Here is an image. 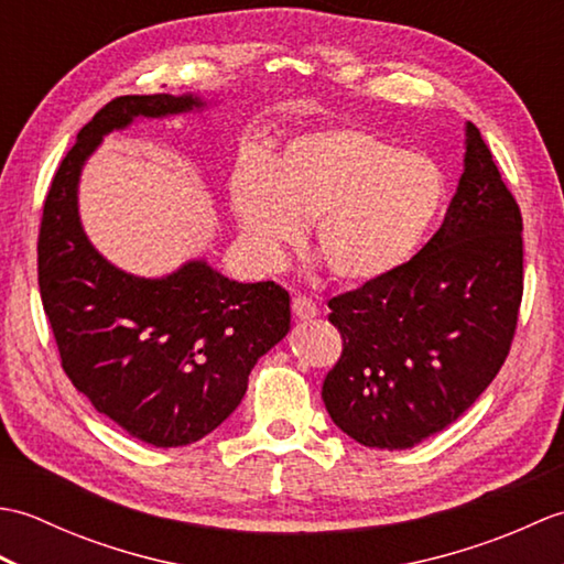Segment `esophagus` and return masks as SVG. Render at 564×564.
Listing matches in <instances>:
<instances>
[{
	"instance_id": "1",
	"label": "esophagus",
	"mask_w": 564,
	"mask_h": 564,
	"mask_svg": "<svg viewBox=\"0 0 564 564\" xmlns=\"http://www.w3.org/2000/svg\"><path fill=\"white\" fill-rule=\"evenodd\" d=\"M291 307H293V315L297 319H313V317L319 315V307L313 301H310V297H305V295H295Z\"/></svg>"
}]
</instances>
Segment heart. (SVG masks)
<instances>
[{"label":"heart","mask_w":564,"mask_h":564,"mask_svg":"<svg viewBox=\"0 0 564 564\" xmlns=\"http://www.w3.org/2000/svg\"><path fill=\"white\" fill-rule=\"evenodd\" d=\"M443 198L438 166L364 128L295 135L267 162L247 158L230 178V206L247 257L275 269L313 220L334 279L364 283L410 259Z\"/></svg>","instance_id":"1"}]
</instances>
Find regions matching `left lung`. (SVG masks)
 I'll return each instance as SVG.
<instances>
[{"label": "left lung", "instance_id": "obj_1", "mask_svg": "<svg viewBox=\"0 0 564 564\" xmlns=\"http://www.w3.org/2000/svg\"><path fill=\"white\" fill-rule=\"evenodd\" d=\"M523 220L473 123L438 232L402 267L329 301L344 349L322 382L332 422L402 451L453 424L505 366L523 295Z\"/></svg>", "mask_w": 564, "mask_h": 564}]
</instances>
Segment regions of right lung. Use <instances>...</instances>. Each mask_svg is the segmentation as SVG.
I'll list each match as a JSON object with an SVG mask.
<instances>
[{"label":"right lung","instance_id":"1","mask_svg":"<svg viewBox=\"0 0 564 564\" xmlns=\"http://www.w3.org/2000/svg\"><path fill=\"white\" fill-rule=\"evenodd\" d=\"M198 97H118L79 130L43 203L39 285L59 364L94 410L158 448L218 429L247 392L251 368L291 329L279 283H237L206 261L164 279L116 269L82 230L77 184L104 135L142 118L203 109Z\"/></svg>","mask_w":564,"mask_h":564}]
</instances>
